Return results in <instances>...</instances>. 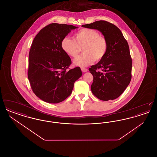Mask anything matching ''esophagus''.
<instances>
[{"label":"esophagus","mask_w":157,"mask_h":157,"mask_svg":"<svg viewBox=\"0 0 157 157\" xmlns=\"http://www.w3.org/2000/svg\"><path fill=\"white\" fill-rule=\"evenodd\" d=\"M81 71H82L83 72H86L88 71V69L85 68V67H81Z\"/></svg>","instance_id":"obj_1"}]
</instances>
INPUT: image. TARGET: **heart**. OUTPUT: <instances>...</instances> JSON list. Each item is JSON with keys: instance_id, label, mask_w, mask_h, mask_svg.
<instances>
[{"instance_id": "heart-1", "label": "heart", "mask_w": 157, "mask_h": 157, "mask_svg": "<svg viewBox=\"0 0 157 157\" xmlns=\"http://www.w3.org/2000/svg\"><path fill=\"white\" fill-rule=\"evenodd\" d=\"M61 47L65 52L73 58L78 55L82 48L83 53L74 60V63L85 67L95 60L99 61L104 58L108 50V42L97 30L82 29L74 35V39L64 37L61 41Z\"/></svg>"}]
</instances>
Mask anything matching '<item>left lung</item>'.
<instances>
[{
    "mask_svg": "<svg viewBox=\"0 0 157 157\" xmlns=\"http://www.w3.org/2000/svg\"><path fill=\"white\" fill-rule=\"evenodd\" d=\"M82 26L100 31L108 42L104 58L89 69L94 77L92 92L102 101L115 99L124 92L131 80L132 62L128 42L118 27L105 21Z\"/></svg>",
    "mask_w": 157,
    "mask_h": 157,
    "instance_id": "8db88e82",
    "label": "left lung"
}]
</instances>
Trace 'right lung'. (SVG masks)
<instances>
[{
    "label": "right lung",
    "mask_w": 157,
    "mask_h": 157,
    "mask_svg": "<svg viewBox=\"0 0 157 157\" xmlns=\"http://www.w3.org/2000/svg\"><path fill=\"white\" fill-rule=\"evenodd\" d=\"M76 28L53 23L40 30L33 40L28 76L33 93L46 102L57 104L64 101L82 76L79 67L68 69L71 59L61 47L62 40Z\"/></svg>",
    "instance_id": "right-lung-1"
}]
</instances>
